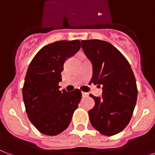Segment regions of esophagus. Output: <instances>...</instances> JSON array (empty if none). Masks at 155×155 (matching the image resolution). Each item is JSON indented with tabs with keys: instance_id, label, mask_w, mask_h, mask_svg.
<instances>
[{
	"instance_id": "obj_1",
	"label": "esophagus",
	"mask_w": 155,
	"mask_h": 155,
	"mask_svg": "<svg viewBox=\"0 0 155 155\" xmlns=\"http://www.w3.org/2000/svg\"><path fill=\"white\" fill-rule=\"evenodd\" d=\"M87 95H88V94H87V93L82 92V96H83V97H87Z\"/></svg>"
}]
</instances>
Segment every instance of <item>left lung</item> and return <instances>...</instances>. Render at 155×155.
<instances>
[{
  "instance_id": "8db88e82",
  "label": "left lung",
  "mask_w": 155,
  "mask_h": 155,
  "mask_svg": "<svg viewBox=\"0 0 155 155\" xmlns=\"http://www.w3.org/2000/svg\"><path fill=\"white\" fill-rule=\"evenodd\" d=\"M82 48L92 64L90 83L102 87L101 97L90 95L95 106L88 111L91 125L111 136L127 126L136 104V80L130 64L111 44L100 40L81 41Z\"/></svg>"
}]
</instances>
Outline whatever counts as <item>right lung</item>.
I'll return each mask as SVG.
<instances>
[{
  "instance_id": "obj_1",
  "label": "right lung",
  "mask_w": 155,
  "mask_h": 155,
  "mask_svg": "<svg viewBox=\"0 0 155 155\" xmlns=\"http://www.w3.org/2000/svg\"><path fill=\"white\" fill-rule=\"evenodd\" d=\"M80 41H60L43 47L30 63L22 94L31 123L46 135H57L68 127L81 99V91H60L61 72L68 58L80 48Z\"/></svg>"
}]
</instances>
